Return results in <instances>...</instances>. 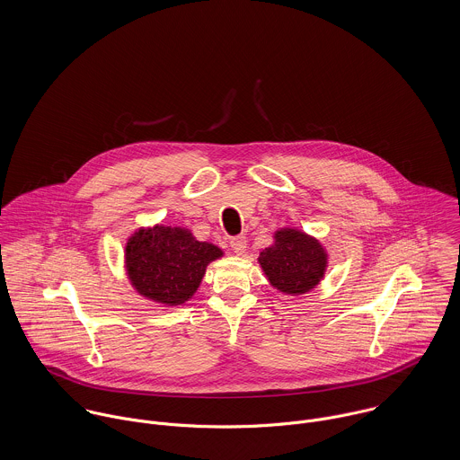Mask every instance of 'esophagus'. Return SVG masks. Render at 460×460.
<instances>
[{"mask_svg":"<svg viewBox=\"0 0 460 460\" xmlns=\"http://www.w3.org/2000/svg\"><path fill=\"white\" fill-rule=\"evenodd\" d=\"M230 246H232L234 253L244 255V253H246V248H248V241H246V237L237 235V237H232V239H230Z\"/></svg>","mask_w":460,"mask_h":460,"instance_id":"esophagus-1","label":"esophagus"}]
</instances>
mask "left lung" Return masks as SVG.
Masks as SVG:
<instances>
[{"mask_svg": "<svg viewBox=\"0 0 460 460\" xmlns=\"http://www.w3.org/2000/svg\"><path fill=\"white\" fill-rule=\"evenodd\" d=\"M259 263L274 288L288 296H301L324 278L328 252L319 239L297 228H279L274 232V243L261 252Z\"/></svg>", "mask_w": 460, "mask_h": 460, "instance_id": "1", "label": "left lung"}]
</instances>
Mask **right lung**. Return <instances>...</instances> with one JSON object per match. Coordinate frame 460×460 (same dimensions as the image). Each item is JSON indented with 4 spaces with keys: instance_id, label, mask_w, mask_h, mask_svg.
I'll use <instances>...</instances> for the list:
<instances>
[{
    "instance_id": "add662e5",
    "label": "right lung",
    "mask_w": 460,
    "mask_h": 460,
    "mask_svg": "<svg viewBox=\"0 0 460 460\" xmlns=\"http://www.w3.org/2000/svg\"><path fill=\"white\" fill-rule=\"evenodd\" d=\"M221 257V248L197 241L188 228L155 225L128 239L126 270L139 296L179 306L195 296L207 265Z\"/></svg>"
}]
</instances>
